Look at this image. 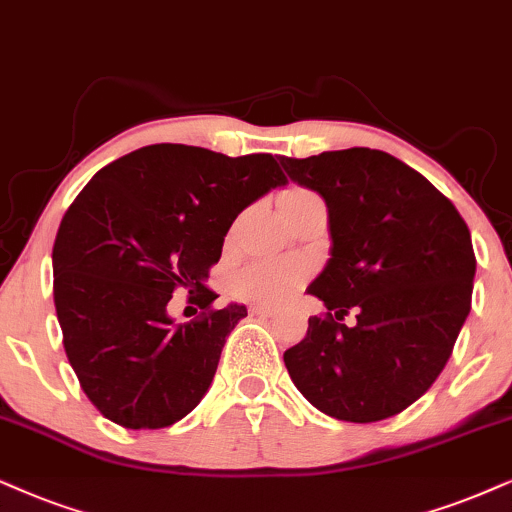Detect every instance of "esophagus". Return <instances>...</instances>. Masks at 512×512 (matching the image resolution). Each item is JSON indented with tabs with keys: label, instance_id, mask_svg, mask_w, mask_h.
Masks as SVG:
<instances>
[{
	"label": "esophagus",
	"instance_id": "1",
	"mask_svg": "<svg viewBox=\"0 0 512 512\" xmlns=\"http://www.w3.org/2000/svg\"><path fill=\"white\" fill-rule=\"evenodd\" d=\"M250 314H255V316H274L276 314V307H269V304H255V307H250Z\"/></svg>",
	"mask_w": 512,
	"mask_h": 512
}]
</instances>
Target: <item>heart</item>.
Segmentation results:
<instances>
[{"label":"heart","mask_w":512,"mask_h":512,"mask_svg":"<svg viewBox=\"0 0 512 512\" xmlns=\"http://www.w3.org/2000/svg\"><path fill=\"white\" fill-rule=\"evenodd\" d=\"M304 193L302 189H290L281 196V203L286 200L300 198ZM307 278V264L300 260H286V257H276V260H257L243 267L231 281L234 293L241 300L250 302H269L278 304L288 300L302 281Z\"/></svg>","instance_id":"heart-1"}]
</instances>
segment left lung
Returning a JSON list of instances; mask_svg holds the SVG:
<instances>
[{
    "label": "left lung",
    "mask_w": 512,
    "mask_h": 512,
    "mask_svg": "<svg viewBox=\"0 0 512 512\" xmlns=\"http://www.w3.org/2000/svg\"><path fill=\"white\" fill-rule=\"evenodd\" d=\"M283 170L326 200L331 260L307 293L328 312L283 361L316 409L347 423L397 416L444 371L470 314L468 224L423 174L385 151L286 158ZM354 308L358 323L345 327Z\"/></svg>",
    "instance_id": "8db88e82"
}]
</instances>
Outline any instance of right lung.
Returning a JSON list of instances; mask_svg holds the SVG:
<instances>
[{"label": "right lung", "mask_w": 512, "mask_h": 512, "mask_svg": "<svg viewBox=\"0 0 512 512\" xmlns=\"http://www.w3.org/2000/svg\"><path fill=\"white\" fill-rule=\"evenodd\" d=\"M283 184L269 153L153 144L103 167L73 200L51 252L54 304L70 366L108 420L167 428L205 397L248 316L243 304L210 309L205 278L234 219ZM174 289L199 300L193 322L166 314Z\"/></svg>", "instance_id": "1"}]
</instances>
